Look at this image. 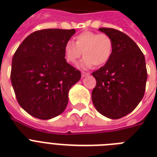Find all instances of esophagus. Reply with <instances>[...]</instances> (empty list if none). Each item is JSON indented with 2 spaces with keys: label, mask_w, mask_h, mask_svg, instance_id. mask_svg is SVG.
<instances>
[{
  "label": "esophagus",
  "mask_w": 157,
  "mask_h": 157,
  "mask_svg": "<svg viewBox=\"0 0 157 157\" xmlns=\"http://www.w3.org/2000/svg\"><path fill=\"white\" fill-rule=\"evenodd\" d=\"M89 75H90L89 72H86V71H82V72H81V76H82V77H86V76H89Z\"/></svg>",
  "instance_id": "34e87169"
}]
</instances>
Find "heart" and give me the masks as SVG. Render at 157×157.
Returning <instances> with one entry per match:
<instances>
[{"label": "heart", "mask_w": 157, "mask_h": 157, "mask_svg": "<svg viewBox=\"0 0 157 157\" xmlns=\"http://www.w3.org/2000/svg\"><path fill=\"white\" fill-rule=\"evenodd\" d=\"M112 50L113 42L109 36L86 31L75 37V44L67 41L64 45L63 53L67 63H76L83 52L85 58L80 66L90 68L93 65L101 67L107 63L112 56Z\"/></svg>", "instance_id": "heart-1"}]
</instances>
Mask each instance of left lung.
Wrapping results in <instances>:
<instances>
[{
	"label": "left lung",
	"instance_id": "left-lung-1",
	"mask_svg": "<svg viewBox=\"0 0 157 157\" xmlns=\"http://www.w3.org/2000/svg\"><path fill=\"white\" fill-rule=\"evenodd\" d=\"M98 30L112 38L113 50L107 63L92 73L96 79L92 101L100 114L120 119L130 113L144 98L147 78L145 58L126 34L113 28Z\"/></svg>",
	"mask_w": 157,
	"mask_h": 157
}]
</instances>
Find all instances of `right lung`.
Listing matches in <instances>:
<instances>
[{
    "label": "right lung",
    "mask_w": 157,
    "mask_h": 157,
    "mask_svg": "<svg viewBox=\"0 0 157 157\" xmlns=\"http://www.w3.org/2000/svg\"><path fill=\"white\" fill-rule=\"evenodd\" d=\"M75 33V29L36 31L13 54L10 80L16 98L36 118L49 120L63 113L69 90L81 79V71L64 58V45Z\"/></svg>",
    "instance_id": "1"
}]
</instances>
